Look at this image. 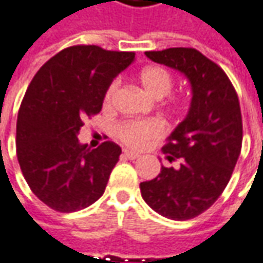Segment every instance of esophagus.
<instances>
[{
    "mask_svg": "<svg viewBox=\"0 0 263 263\" xmlns=\"http://www.w3.org/2000/svg\"><path fill=\"white\" fill-rule=\"evenodd\" d=\"M122 156H123L125 159H129V160H134V159H138V157H140V154L134 153V152H129V150H123Z\"/></svg>",
    "mask_w": 263,
    "mask_h": 263,
    "instance_id": "34e87169",
    "label": "esophagus"
}]
</instances>
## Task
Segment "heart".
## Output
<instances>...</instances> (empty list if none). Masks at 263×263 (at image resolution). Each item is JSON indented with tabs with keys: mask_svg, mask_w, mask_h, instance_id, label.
<instances>
[{
	"mask_svg": "<svg viewBox=\"0 0 263 263\" xmlns=\"http://www.w3.org/2000/svg\"><path fill=\"white\" fill-rule=\"evenodd\" d=\"M138 82L143 86L144 91L154 100L165 98L174 86V78L162 66H148L138 73ZM119 84L115 81L109 85L103 97V106L107 109L113 103ZM179 101L172 100L165 104L167 111H175L179 109ZM115 134L120 143L131 148H144L148 144L160 137L162 126L154 120H125L119 123L115 129Z\"/></svg>",
	"mask_w": 263,
	"mask_h": 263,
	"instance_id": "b5f03b06",
	"label": "heart"
}]
</instances>
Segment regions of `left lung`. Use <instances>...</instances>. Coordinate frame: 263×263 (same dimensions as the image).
<instances>
[{"instance_id":"obj_1","label":"left lung","mask_w":263,"mask_h":263,"mask_svg":"<svg viewBox=\"0 0 263 263\" xmlns=\"http://www.w3.org/2000/svg\"><path fill=\"white\" fill-rule=\"evenodd\" d=\"M156 63L172 67L190 81L189 115L162 148L179 166L165 167L140 184L144 201L159 215L187 221L208 211L233 175L241 152L243 122L234 86L216 63L196 48L147 51Z\"/></svg>"}]
</instances>
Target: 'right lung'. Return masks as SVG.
Listing matches in <instances>:
<instances>
[{"instance_id":"1","label":"right lung","mask_w":263,"mask_h":263,"mask_svg":"<svg viewBox=\"0 0 263 263\" xmlns=\"http://www.w3.org/2000/svg\"><path fill=\"white\" fill-rule=\"evenodd\" d=\"M134 59L135 52L74 45L33 76L18 110L16 147L28 185L48 208L70 213L103 196L122 150L113 141L91 150L78 134L100 113L106 89Z\"/></svg>"}]
</instances>
